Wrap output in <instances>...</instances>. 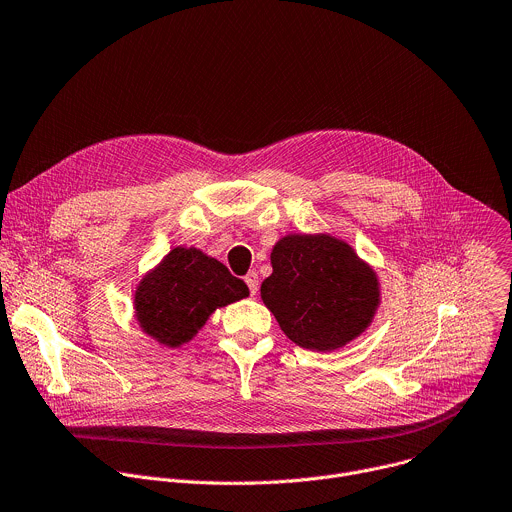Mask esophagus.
<instances>
[{"instance_id": "esophagus-1", "label": "esophagus", "mask_w": 512, "mask_h": 512, "mask_svg": "<svg viewBox=\"0 0 512 512\" xmlns=\"http://www.w3.org/2000/svg\"><path fill=\"white\" fill-rule=\"evenodd\" d=\"M245 283L249 285L251 295H257V291H259V275H257L255 271H249V273L245 275Z\"/></svg>"}]
</instances>
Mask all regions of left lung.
<instances>
[{"label":"left lung","instance_id":"8db88e82","mask_svg":"<svg viewBox=\"0 0 512 512\" xmlns=\"http://www.w3.org/2000/svg\"><path fill=\"white\" fill-rule=\"evenodd\" d=\"M261 299L299 348L335 352L358 339L382 303L376 269L331 233H289L271 249Z\"/></svg>","mask_w":512,"mask_h":512}]
</instances>
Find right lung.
Masks as SVG:
<instances>
[{"label":"right lung","mask_w":512,"mask_h":512,"mask_svg":"<svg viewBox=\"0 0 512 512\" xmlns=\"http://www.w3.org/2000/svg\"><path fill=\"white\" fill-rule=\"evenodd\" d=\"M249 297L243 279L197 247H173L136 283L134 319L162 348H181L221 307Z\"/></svg>","instance_id":"right-lung-1"}]
</instances>
